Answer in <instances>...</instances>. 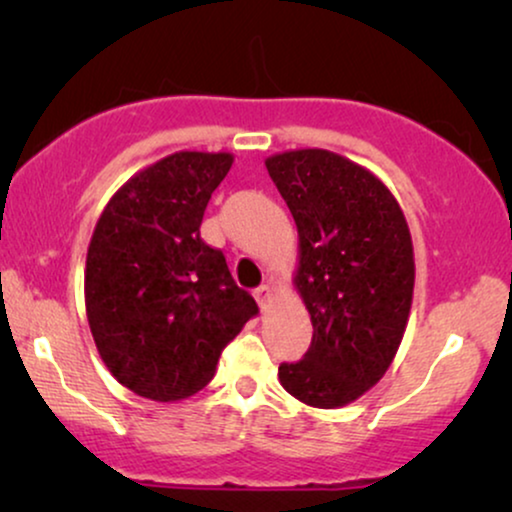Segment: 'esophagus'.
I'll use <instances>...</instances> for the list:
<instances>
[{
  "label": "esophagus",
  "mask_w": 512,
  "mask_h": 512,
  "mask_svg": "<svg viewBox=\"0 0 512 512\" xmlns=\"http://www.w3.org/2000/svg\"><path fill=\"white\" fill-rule=\"evenodd\" d=\"M254 296L258 300V305H261V310H268V305L272 303V286L268 284H261L258 289L254 291Z\"/></svg>",
  "instance_id": "esophagus-1"
}]
</instances>
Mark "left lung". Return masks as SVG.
<instances>
[{
	"label": "left lung",
	"mask_w": 512,
	"mask_h": 512,
	"mask_svg": "<svg viewBox=\"0 0 512 512\" xmlns=\"http://www.w3.org/2000/svg\"><path fill=\"white\" fill-rule=\"evenodd\" d=\"M300 237L296 286L312 345L279 363V382L312 408L356 401L387 373L412 305L408 223L375 174L324 149L265 160Z\"/></svg>",
	"instance_id": "left-lung-1"
}]
</instances>
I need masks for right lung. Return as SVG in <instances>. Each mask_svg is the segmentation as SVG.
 <instances>
[{
    "instance_id": "right-lung-1",
    "label": "right lung",
    "mask_w": 512,
    "mask_h": 512,
    "mask_svg": "<svg viewBox=\"0 0 512 512\" xmlns=\"http://www.w3.org/2000/svg\"><path fill=\"white\" fill-rule=\"evenodd\" d=\"M230 153L179 151L132 177L97 221L86 312L97 352L123 387L151 401L193 396L228 342L258 314L200 223Z\"/></svg>"
}]
</instances>
